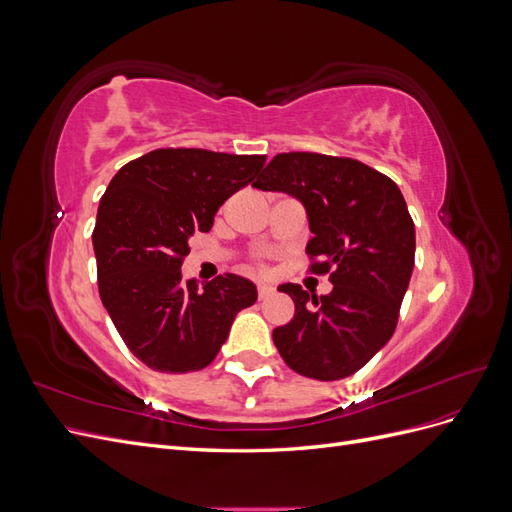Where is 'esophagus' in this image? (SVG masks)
Wrapping results in <instances>:
<instances>
[{
    "label": "esophagus",
    "instance_id": "esophagus-1",
    "mask_svg": "<svg viewBox=\"0 0 512 512\" xmlns=\"http://www.w3.org/2000/svg\"><path fill=\"white\" fill-rule=\"evenodd\" d=\"M273 292H275V286H273V284H258V297H260V299L271 297Z\"/></svg>",
    "mask_w": 512,
    "mask_h": 512
}]
</instances>
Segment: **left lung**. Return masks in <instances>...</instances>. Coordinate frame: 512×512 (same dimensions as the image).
Masks as SVG:
<instances>
[{"label": "left lung", "instance_id": "8db88e82", "mask_svg": "<svg viewBox=\"0 0 512 512\" xmlns=\"http://www.w3.org/2000/svg\"><path fill=\"white\" fill-rule=\"evenodd\" d=\"M254 188L301 200L314 232L309 271L333 284L322 297L280 286L294 318L273 331L277 350L305 378L352 376L393 337L410 284L416 239L404 194L359 160L309 151L277 153Z\"/></svg>", "mask_w": 512, "mask_h": 512}]
</instances>
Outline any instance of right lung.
<instances>
[{"label":"right lung","mask_w":512,"mask_h":512,"mask_svg":"<svg viewBox=\"0 0 512 512\" xmlns=\"http://www.w3.org/2000/svg\"><path fill=\"white\" fill-rule=\"evenodd\" d=\"M267 156L207 149H156L108 183L94 228L100 299L130 352L164 374L207 367L232 320L256 303V286L235 273L198 288L181 284L188 239L265 166Z\"/></svg>","instance_id":"obj_1"}]
</instances>
